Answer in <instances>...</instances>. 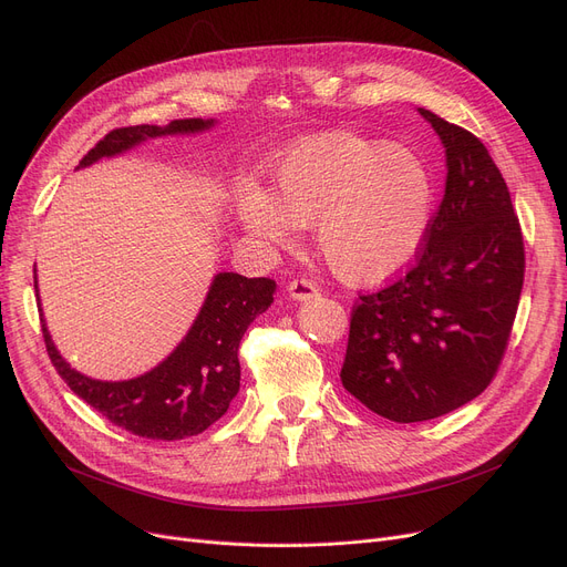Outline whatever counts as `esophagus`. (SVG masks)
Here are the masks:
<instances>
[{
    "label": "esophagus",
    "instance_id": "1",
    "mask_svg": "<svg viewBox=\"0 0 567 567\" xmlns=\"http://www.w3.org/2000/svg\"><path fill=\"white\" fill-rule=\"evenodd\" d=\"M288 295H290L292 300H298V302H309V300H313L316 295H318V288L309 279H292L288 284Z\"/></svg>",
    "mask_w": 567,
    "mask_h": 567
}]
</instances>
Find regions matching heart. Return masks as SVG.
<instances>
[{
	"label": "heart",
	"instance_id": "obj_1",
	"mask_svg": "<svg viewBox=\"0 0 567 567\" xmlns=\"http://www.w3.org/2000/svg\"><path fill=\"white\" fill-rule=\"evenodd\" d=\"M233 207L241 228L269 247H288L298 228H313L320 258L341 281L373 286L420 254L434 179L409 147L334 131L288 150L269 192L237 186Z\"/></svg>",
	"mask_w": 567,
	"mask_h": 567
}]
</instances>
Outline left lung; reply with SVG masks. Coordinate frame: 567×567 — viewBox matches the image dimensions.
<instances>
[{
    "label": "left lung",
    "instance_id": "8db88e82",
    "mask_svg": "<svg viewBox=\"0 0 567 567\" xmlns=\"http://www.w3.org/2000/svg\"><path fill=\"white\" fill-rule=\"evenodd\" d=\"M445 147V194L406 277L350 316L343 388L392 422H424L484 392L524 286V239L507 184L471 131L424 107Z\"/></svg>",
    "mask_w": 567,
    "mask_h": 567
}]
</instances>
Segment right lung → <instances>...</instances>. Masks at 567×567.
<instances>
[{"label":"right lung","mask_w":567,"mask_h":567,"mask_svg":"<svg viewBox=\"0 0 567 567\" xmlns=\"http://www.w3.org/2000/svg\"><path fill=\"white\" fill-rule=\"evenodd\" d=\"M217 120H173L166 126H124L99 141L78 168H87L99 158L124 154L150 138L192 136L209 131ZM34 288L37 265H34ZM272 279H247L235 272H219L212 279L207 298L173 353L143 375L128 381H96L75 371L62 355L45 328L39 300L41 330L52 367L64 383L92 409L131 434L152 441H179L203 434L217 422L239 392L237 350L247 328L275 302Z\"/></svg>","instance_id":"add662e5"}]
</instances>
